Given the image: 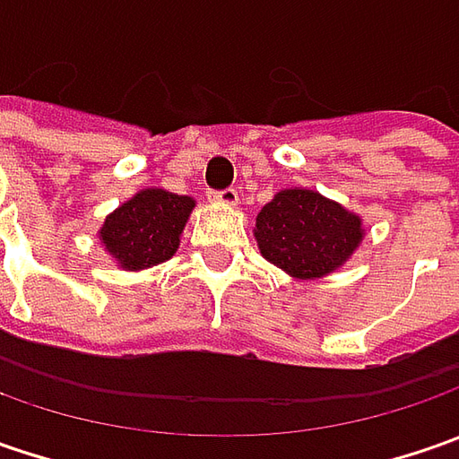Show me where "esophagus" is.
<instances>
[{"label":"esophagus","mask_w":459,"mask_h":459,"mask_svg":"<svg viewBox=\"0 0 459 459\" xmlns=\"http://www.w3.org/2000/svg\"><path fill=\"white\" fill-rule=\"evenodd\" d=\"M209 199L214 204H221V206H238L239 204V194L235 188H224V191H209Z\"/></svg>","instance_id":"obj_1"}]
</instances>
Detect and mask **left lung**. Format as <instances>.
<instances>
[{"instance_id":"8db88e82","label":"left lung","mask_w":459,"mask_h":459,"mask_svg":"<svg viewBox=\"0 0 459 459\" xmlns=\"http://www.w3.org/2000/svg\"><path fill=\"white\" fill-rule=\"evenodd\" d=\"M253 235L268 263L296 281L340 271L365 238L360 214L311 188H283L260 209Z\"/></svg>"}]
</instances>
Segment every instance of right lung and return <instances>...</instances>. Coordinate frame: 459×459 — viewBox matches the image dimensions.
<instances>
[{
    "instance_id": "add662e5",
    "label": "right lung",
    "mask_w": 459,
    "mask_h": 459,
    "mask_svg": "<svg viewBox=\"0 0 459 459\" xmlns=\"http://www.w3.org/2000/svg\"><path fill=\"white\" fill-rule=\"evenodd\" d=\"M196 202L166 188H140L99 227L104 253L122 271H148L176 255Z\"/></svg>"
}]
</instances>
